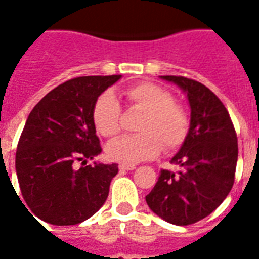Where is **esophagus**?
<instances>
[{"label":"esophagus","instance_id":"1","mask_svg":"<svg viewBox=\"0 0 259 259\" xmlns=\"http://www.w3.org/2000/svg\"><path fill=\"white\" fill-rule=\"evenodd\" d=\"M118 168L121 170H133L136 169V165H132V164H129V165H127V164H119Z\"/></svg>","mask_w":259,"mask_h":259}]
</instances>
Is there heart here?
I'll use <instances>...</instances> for the list:
<instances>
[{"instance_id":"heart-1","label":"heart","mask_w":259,"mask_h":259,"mask_svg":"<svg viewBox=\"0 0 259 259\" xmlns=\"http://www.w3.org/2000/svg\"><path fill=\"white\" fill-rule=\"evenodd\" d=\"M129 105L144 113L137 125L140 134L111 142L106 153L110 160L136 164L160 153L176 149L184 142L189 130L187 110L175 102L172 94L154 83L144 82L125 91ZM93 122L99 134L117 137L122 130V110L111 93L102 94L93 109Z\"/></svg>"}]
</instances>
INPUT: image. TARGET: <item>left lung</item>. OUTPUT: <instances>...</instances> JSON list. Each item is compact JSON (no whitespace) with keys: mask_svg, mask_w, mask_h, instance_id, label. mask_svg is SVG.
Returning <instances> with one entry per match:
<instances>
[{"mask_svg":"<svg viewBox=\"0 0 259 259\" xmlns=\"http://www.w3.org/2000/svg\"><path fill=\"white\" fill-rule=\"evenodd\" d=\"M180 87L191 107L189 130L170 162L177 173L162 169L146 203L156 215L176 226L193 225L222 204L234 185L238 138L222 101L204 84L166 75Z\"/></svg>","mask_w":259,"mask_h":259,"instance_id":"left-lung-1","label":"left lung"}]
</instances>
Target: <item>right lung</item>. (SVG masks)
Masks as SVG:
<instances>
[{
  "label": "right lung",
  "mask_w": 259,
  "mask_h": 259,
  "mask_svg": "<svg viewBox=\"0 0 259 259\" xmlns=\"http://www.w3.org/2000/svg\"><path fill=\"white\" fill-rule=\"evenodd\" d=\"M119 79L121 75L71 79L30 111L18 140L16 172L28 208L41 221L78 225L105 204L117 164L94 162L79 169L75 164H86L102 152L93 109L98 97Z\"/></svg>",
  "instance_id": "1"
}]
</instances>
